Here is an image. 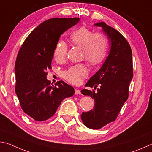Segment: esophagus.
Listing matches in <instances>:
<instances>
[{
    "mask_svg": "<svg viewBox=\"0 0 152 152\" xmlns=\"http://www.w3.org/2000/svg\"><path fill=\"white\" fill-rule=\"evenodd\" d=\"M75 94L76 95H80V94H81L80 90H79V89H75Z\"/></svg>",
    "mask_w": 152,
    "mask_h": 152,
    "instance_id": "1",
    "label": "esophagus"
}]
</instances>
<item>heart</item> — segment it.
Instances as JSON below:
<instances>
[{"instance_id":"heart-1","label":"heart","mask_w":152,"mask_h":152,"mask_svg":"<svg viewBox=\"0 0 152 152\" xmlns=\"http://www.w3.org/2000/svg\"><path fill=\"white\" fill-rule=\"evenodd\" d=\"M71 44L83 50L82 56L91 65H96L106 58L108 51L109 42L106 35L100 32L94 33L92 29L82 26L75 29L70 36ZM68 46L64 41L57 42L54 50L56 60H63L66 55ZM88 75L87 67L83 64H77L63 71V78L75 85L81 83Z\"/></svg>"}]
</instances>
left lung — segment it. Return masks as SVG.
<instances>
[{"label": "left lung", "mask_w": 152, "mask_h": 152, "mask_svg": "<svg viewBox=\"0 0 152 152\" xmlns=\"http://www.w3.org/2000/svg\"><path fill=\"white\" fill-rule=\"evenodd\" d=\"M102 27L110 42L108 56L99 70L93 75L86 86L97 91L81 90L83 95L94 98L93 110L81 114L84 125L99 129L116 120L119 112L129 97V88L133 76L132 51L126 39L115 29L104 22L94 24Z\"/></svg>", "instance_id": "left-lung-1"}]
</instances>
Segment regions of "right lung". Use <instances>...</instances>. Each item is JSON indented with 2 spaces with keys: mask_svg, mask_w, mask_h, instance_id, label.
I'll list each match as a JSON object with an SVG mask.
<instances>
[{
  "mask_svg": "<svg viewBox=\"0 0 152 152\" xmlns=\"http://www.w3.org/2000/svg\"><path fill=\"white\" fill-rule=\"evenodd\" d=\"M79 21L74 18H53L39 24L27 37L17 54L15 73V92L22 110L37 121L53 116L64 98L75 93L63 81L53 86L47 80L54 50L61 34Z\"/></svg>",
  "mask_w": 152,
  "mask_h": 152,
  "instance_id": "1",
  "label": "right lung"
}]
</instances>
